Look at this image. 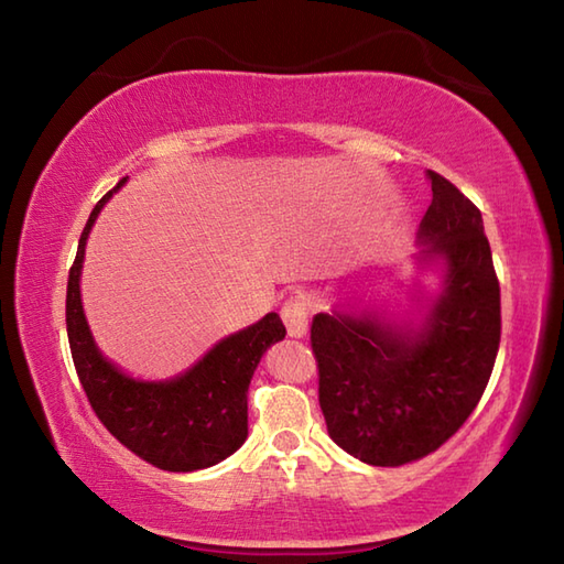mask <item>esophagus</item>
Masks as SVG:
<instances>
[{
	"label": "esophagus",
	"mask_w": 564,
	"mask_h": 564,
	"mask_svg": "<svg viewBox=\"0 0 564 564\" xmlns=\"http://www.w3.org/2000/svg\"><path fill=\"white\" fill-rule=\"evenodd\" d=\"M307 301L305 295H291L289 301L281 305V319L291 337H303L307 332Z\"/></svg>",
	"instance_id": "1"
}]
</instances>
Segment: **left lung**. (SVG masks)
I'll return each mask as SVG.
<instances>
[{
	"label": "left lung",
	"instance_id": "left-lung-1",
	"mask_svg": "<svg viewBox=\"0 0 564 564\" xmlns=\"http://www.w3.org/2000/svg\"><path fill=\"white\" fill-rule=\"evenodd\" d=\"M434 200L422 259L448 263L446 289L416 334L376 317L319 313L310 327L319 406L337 446L378 467L441 448L480 402L501 339V297L482 213L429 170Z\"/></svg>",
	"mask_w": 564,
	"mask_h": 564
}]
</instances>
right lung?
<instances>
[{
	"instance_id": "1",
	"label": "right lung",
	"mask_w": 564,
	"mask_h": 564,
	"mask_svg": "<svg viewBox=\"0 0 564 564\" xmlns=\"http://www.w3.org/2000/svg\"><path fill=\"white\" fill-rule=\"evenodd\" d=\"M123 182L94 206L69 267L65 322L72 361L94 414L113 438L160 470H200L225 460L245 443L251 376L263 351L285 337V327L279 315L269 313L213 346L203 361L170 382H140L106 361L82 313L79 271L91 225Z\"/></svg>"
}]
</instances>
